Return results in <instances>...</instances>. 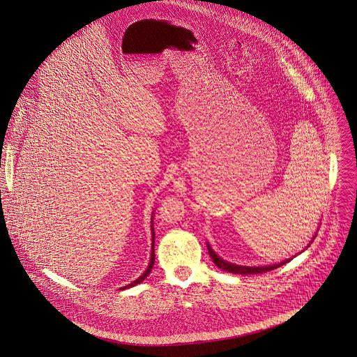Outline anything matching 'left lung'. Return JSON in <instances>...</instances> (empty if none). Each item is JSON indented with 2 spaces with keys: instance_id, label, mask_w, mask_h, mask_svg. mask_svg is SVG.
I'll list each match as a JSON object with an SVG mask.
<instances>
[{
  "instance_id": "obj_1",
  "label": "left lung",
  "mask_w": 357,
  "mask_h": 357,
  "mask_svg": "<svg viewBox=\"0 0 357 357\" xmlns=\"http://www.w3.org/2000/svg\"><path fill=\"white\" fill-rule=\"evenodd\" d=\"M206 246H208V252H209V256H211V259L213 260V263H215L219 268H222V270H225V271H229V273H233V274H241V275L261 274V273L271 271V270L278 268V267H280V266H283V264H286V263H287V260H286V261H283V263L274 264V266H267V267H243V266L231 264V263H227V261L222 260V259H220V257H219V256L212 250V248H211L208 243H206Z\"/></svg>"
}]
</instances>
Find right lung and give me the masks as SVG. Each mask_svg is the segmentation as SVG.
Returning a JSON list of instances; mask_svg holds the SVG:
<instances>
[{
  "instance_id": "obj_1",
  "label": "right lung",
  "mask_w": 357,
  "mask_h": 357,
  "mask_svg": "<svg viewBox=\"0 0 357 357\" xmlns=\"http://www.w3.org/2000/svg\"><path fill=\"white\" fill-rule=\"evenodd\" d=\"M152 239H155V231H153V220H152ZM153 264H155V242H152V253H151V261H149V266H148V268L145 270V273L141 275V277L138 278L137 280H134V282H131L130 284H127V286H124V287H121V289H128V287H131V286H135V284H138V283H141L145 278L149 275V273L152 271V268H153Z\"/></svg>"
}]
</instances>
